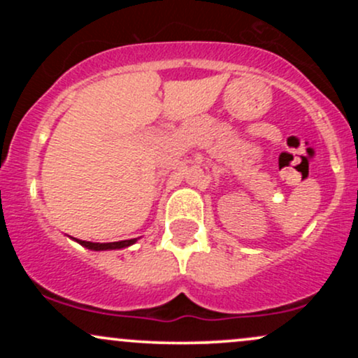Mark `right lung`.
Instances as JSON below:
<instances>
[{
  "instance_id": "1",
  "label": "right lung",
  "mask_w": 358,
  "mask_h": 358,
  "mask_svg": "<svg viewBox=\"0 0 358 358\" xmlns=\"http://www.w3.org/2000/svg\"><path fill=\"white\" fill-rule=\"evenodd\" d=\"M73 239V237H72ZM76 242H79L80 245H84L85 249L90 250H114V249H124L133 245L134 242H138V239H129V241H119V242H89V241H80V239H73Z\"/></svg>"
}]
</instances>
